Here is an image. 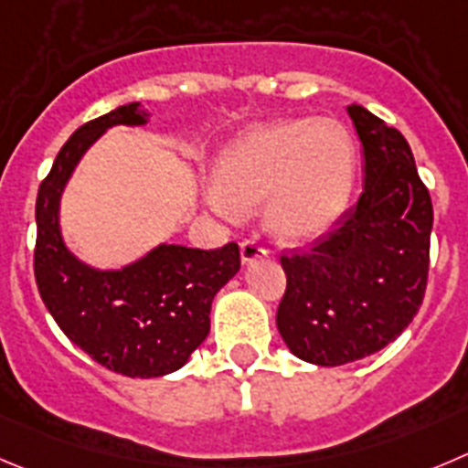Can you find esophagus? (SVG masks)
Returning a JSON list of instances; mask_svg holds the SVG:
<instances>
[{
  "label": "esophagus",
  "mask_w": 468,
  "mask_h": 468,
  "mask_svg": "<svg viewBox=\"0 0 468 468\" xmlns=\"http://www.w3.org/2000/svg\"><path fill=\"white\" fill-rule=\"evenodd\" d=\"M260 257H266V248H264V243H261V239L257 237V234H252V237L243 239V241H241V260H243V264H250V261L260 260Z\"/></svg>",
  "instance_id": "34e87169"
}]
</instances>
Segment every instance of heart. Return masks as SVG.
<instances>
[{"instance_id":"1","label":"heart","mask_w":468,"mask_h":468,"mask_svg":"<svg viewBox=\"0 0 468 468\" xmlns=\"http://www.w3.org/2000/svg\"><path fill=\"white\" fill-rule=\"evenodd\" d=\"M356 146L333 119H296L260 126L222 154L218 197L250 207L271 195L269 220L287 239L313 237L331 225L349 199Z\"/></svg>"}]
</instances>
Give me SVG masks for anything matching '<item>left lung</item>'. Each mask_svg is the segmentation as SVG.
I'll list each match as a JSON object with an SVG mask.
<instances>
[{"mask_svg":"<svg viewBox=\"0 0 468 468\" xmlns=\"http://www.w3.org/2000/svg\"><path fill=\"white\" fill-rule=\"evenodd\" d=\"M365 190L308 250L282 252L275 324L298 358L345 365L384 349L416 317L430 273V190L402 133L351 105Z\"/></svg>","mask_w":468,"mask_h":468,"instance_id":"8db88e82","label":"left lung"}]
</instances>
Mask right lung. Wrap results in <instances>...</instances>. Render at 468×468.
<instances>
[{"label":"right lung","mask_w":468,"mask_h":468,"mask_svg":"<svg viewBox=\"0 0 468 468\" xmlns=\"http://www.w3.org/2000/svg\"><path fill=\"white\" fill-rule=\"evenodd\" d=\"M137 103L91 119L69 137L37 197L34 275L43 303L73 345L123 377L179 370L211 328V301L241 269L234 241L216 250L160 246L123 271L80 264L59 237V195L80 155L117 123H144Z\"/></svg>","instance_id":"right-lung-1"}]
</instances>
